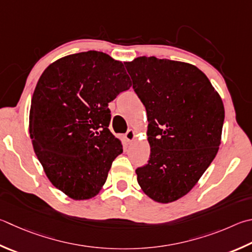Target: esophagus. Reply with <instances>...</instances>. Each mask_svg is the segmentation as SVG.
<instances>
[{"instance_id":"obj_1","label":"esophagus","mask_w":252,"mask_h":252,"mask_svg":"<svg viewBox=\"0 0 252 252\" xmlns=\"http://www.w3.org/2000/svg\"><path fill=\"white\" fill-rule=\"evenodd\" d=\"M125 136H126V139L127 142H132L135 138V132L133 130H131V129L127 130Z\"/></svg>"}]
</instances>
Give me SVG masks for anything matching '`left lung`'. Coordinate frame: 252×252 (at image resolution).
I'll list each match as a JSON object with an SVG mask.
<instances>
[{
    "mask_svg": "<svg viewBox=\"0 0 252 252\" xmlns=\"http://www.w3.org/2000/svg\"><path fill=\"white\" fill-rule=\"evenodd\" d=\"M125 65L149 121L151 154L135 170L138 183L155 202H174L216 157L225 119L221 98L190 63L143 56Z\"/></svg>",
    "mask_w": 252,
    "mask_h": 252,
    "instance_id": "1",
    "label": "left lung"
}]
</instances>
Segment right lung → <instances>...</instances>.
Wrapping results in <instances>:
<instances>
[{
  "label": "right lung",
  "instance_id": "1",
  "mask_svg": "<svg viewBox=\"0 0 252 252\" xmlns=\"http://www.w3.org/2000/svg\"><path fill=\"white\" fill-rule=\"evenodd\" d=\"M131 87L125 65L109 55H68L49 65L36 85L30 135L52 184L74 199H88L107 181L120 140L109 130V102Z\"/></svg>",
  "mask_w": 252,
  "mask_h": 252
}]
</instances>
